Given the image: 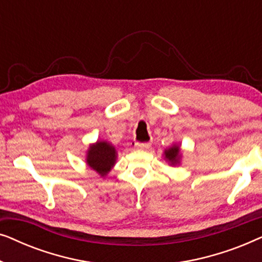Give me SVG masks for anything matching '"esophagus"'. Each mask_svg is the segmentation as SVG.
<instances>
[{"instance_id":"obj_1","label":"esophagus","mask_w":262,"mask_h":262,"mask_svg":"<svg viewBox=\"0 0 262 262\" xmlns=\"http://www.w3.org/2000/svg\"><path fill=\"white\" fill-rule=\"evenodd\" d=\"M150 148V143H136L135 149L137 150H146Z\"/></svg>"}]
</instances>
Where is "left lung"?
I'll list each match as a JSON object with an SVG mask.
<instances>
[{
	"instance_id": "left-lung-1",
	"label": "left lung",
	"mask_w": 262,
	"mask_h": 262,
	"mask_svg": "<svg viewBox=\"0 0 262 262\" xmlns=\"http://www.w3.org/2000/svg\"><path fill=\"white\" fill-rule=\"evenodd\" d=\"M164 159L170 163V166H175V164L180 163V146L174 144L170 148L164 150Z\"/></svg>"
}]
</instances>
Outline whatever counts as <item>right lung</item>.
I'll return each instance as SVG.
<instances>
[{
	"mask_svg": "<svg viewBox=\"0 0 262 262\" xmlns=\"http://www.w3.org/2000/svg\"><path fill=\"white\" fill-rule=\"evenodd\" d=\"M117 160L116 148L108 142L98 141L89 145L85 162L101 177H106Z\"/></svg>",
	"mask_w": 262,
	"mask_h": 262,
	"instance_id": "add662e5",
	"label": "right lung"
}]
</instances>
